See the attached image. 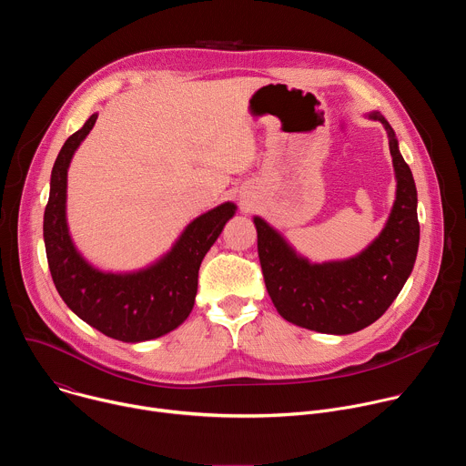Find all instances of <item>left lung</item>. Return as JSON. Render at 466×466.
Here are the masks:
<instances>
[{
	"label": "left lung",
	"instance_id": "obj_1",
	"mask_svg": "<svg viewBox=\"0 0 466 466\" xmlns=\"http://www.w3.org/2000/svg\"><path fill=\"white\" fill-rule=\"evenodd\" d=\"M367 117L387 130L396 178L389 219L372 243L347 259L311 263L277 228L254 216L263 280L277 311L320 334L347 336L378 320L402 291L417 259L420 227L413 173L389 121L380 112Z\"/></svg>",
	"mask_w": 466,
	"mask_h": 466
}]
</instances>
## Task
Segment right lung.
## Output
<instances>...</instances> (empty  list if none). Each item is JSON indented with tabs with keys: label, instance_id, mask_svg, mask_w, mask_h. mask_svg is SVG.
Wrapping results in <instances>:
<instances>
[{
	"label": "right lung",
	"instance_id": "obj_1",
	"mask_svg": "<svg viewBox=\"0 0 466 466\" xmlns=\"http://www.w3.org/2000/svg\"><path fill=\"white\" fill-rule=\"evenodd\" d=\"M97 114L64 142L49 182L44 212V243L49 271L62 300L101 334L140 343L162 338L178 328L193 309L201 261L236 214L234 203H223L195 218L171 250L138 271H101L77 250L66 219L68 167L96 125Z\"/></svg>",
	"mask_w": 466,
	"mask_h": 466
}]
</instances>
